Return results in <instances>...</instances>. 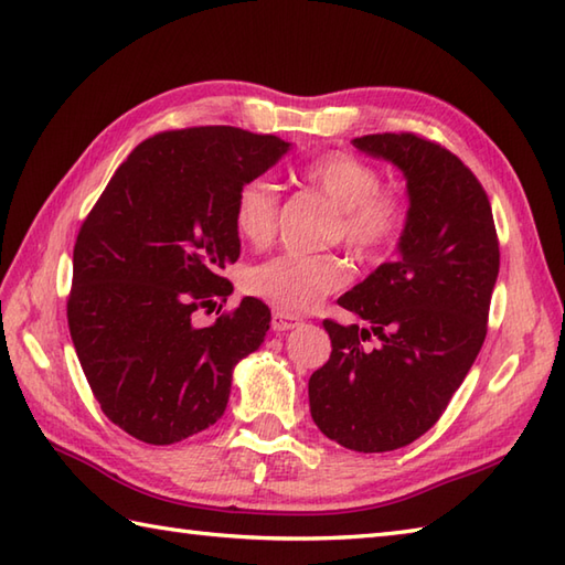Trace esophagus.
I'll list each match as a JSON object with an SVG mask.
<instances>
[{
    "instance_id": "obj_1",
    "label": "esophagus",
    "mask_w": 565,
    "mask_h": 565,
    "mask_svg": "<svg viewBox=\"0 0 565 565\" xmlns=\"http://www.w3.org/2000/svg\"><path fill=\"white\" fill-rule=\"evenodd\" d=\"M298 326H301V318L289 316V313H281V310H276V313L271 316V330L274 332H289V330H294Z\"/></svg>"
}]
</instances>
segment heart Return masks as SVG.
Wrapping results in <instances>:
<instances>
[{
	"mask_svg": "<svg viewBox=\"0 0 565 565\" xmlns=\"http://www.w3.org/2000/svg\"><path fill=\"white\" fill-rule=\"evenodd\" d=\"M308 186L334 209V239H344L356 255L376 259L401 243L411 221V196L395 184H381L379 167L359 154L332 150L301 167ZM279 189L264 177L249 179L235 196V227L249 245L271 243L279 223ZM350 281V264L340 255H279L252 264L243 274V291L281 313H308L322 298Z\"/></svg>",
	"mask_w": 565,
	"mask_h": 565,
	"instance_id": "heart-1",
	"label": "heart"
}]
</instances>
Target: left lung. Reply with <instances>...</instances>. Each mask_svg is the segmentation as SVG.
Returning a JSON list of instances; mask_svg holds the SVG:
<instances>
[{
    "mask_svg": "<svg viewBox=\"0 0 565 565\" xmlns=\"http://www.w3.org/2000/svg\"><path fill=\"white\" fill-rule=\"evenodd\" d=\"M352 146L398 164L411 221L401 257L340 298L362 318L322 320L332 354L308 381L310 415L352 451H393L423 437L447 411L488 332L500 243L486 189L439 142L374 134Z\"/></svg>",
    "mask_w": 565,
    "mask_h": 565,
    "instance_id": "1",
    "label": "left lung"
}]
</instances>
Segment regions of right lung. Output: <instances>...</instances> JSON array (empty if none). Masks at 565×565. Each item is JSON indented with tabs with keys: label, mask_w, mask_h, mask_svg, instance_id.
I'll return each mask as SVG.
<instances>
[{
	"label": "right lung",
	"mask_w": 565,
	"mask_h": 565,
	"mask_svg": "<svg viewBox=\"0 0 565 565\" xmlns=\"http://www.w3.org/2000/svg\"><path fill=\"white\" fill-rule=\"evenodd\" d=\"M289 150L233 126L162 130L128 154L84 218L72 252L67 326L94 398L146 444H174L225 413L233 366L264 342L269 308L227 301L239 257V186Z\"/></svg>",
	"instance_id": "obj_1"
}]
</instances>
